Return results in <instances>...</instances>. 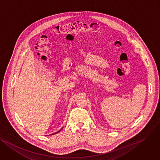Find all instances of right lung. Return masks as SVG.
<instances>
[{"instance_id":"1","label":"right lung","mask_w":160,"mask_h":160,"mask_svg":"<svg viewBox=\"0 0 160 160\" xmlns=\"http://www.w3.org/2000/svg\"><path fill=\"white\" fill-rule=\"evenodd\" d=\"M61 129H60V131H57V132H55V133H54V134H57V133H58V132H60V131H61Z\"/></svg>"}]
</instances>
